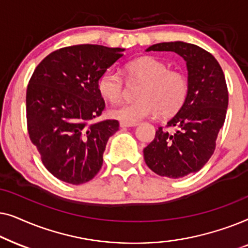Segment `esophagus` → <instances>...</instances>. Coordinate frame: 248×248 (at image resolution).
Here are the masks:
<instances>
[{"label":"esophagus","instance_id":"esophagus-1","mask_svg":"<svg viewBox=\"0 0 248 248\" xmlns=\"http://www.w3.org/2000/svg\"><path fill=\"white\" fill-rule=\"evenodd\" d=\"M138 123H126V122H121L120 123V126L122 128H126V127H133V126H137Z\"/></svg>","mask_w":248,"mask_h":248}]
</instances>
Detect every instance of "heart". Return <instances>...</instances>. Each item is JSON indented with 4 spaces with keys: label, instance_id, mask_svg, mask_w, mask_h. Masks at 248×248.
I'll return each mask as SVG.
<instances>
[{
    "label": "heart",
    "instance_id": "1",
    "mask_svg": "<svg viewBox=\"0 0 248 248\" xmlns=\"http://www.w3.org/2000/svg\"><path fill=\"white\" fill-rule=\"evenodd\" d=\"M125 73L132 81H141L138 101L111 108L115 120L137 123L161 114L170 116L181 109L188 94V80L182 71L169 70L164 61L155 56L138 57L125 65ZM98 90L105 99L118 103L124 97L125 84L122 74L108 69L98 80Z\"/></svg>",
    "mask_w": 248,
    "mask_h": 248
}]
</instances>
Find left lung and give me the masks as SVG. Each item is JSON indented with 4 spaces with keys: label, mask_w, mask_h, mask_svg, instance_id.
<instances>
[{
    "label": "left lung",
    "mask_w": 248,
    "mask_h": 248,
    "mask_svg": "<svg viewBox=\"0 0 248 248\" xmlns=\"http://www.w3.org/2000/svg\"><path fill=\"white\" fill-rule=\"evenodd\" d=\"M174 52L187 66L188 94L167 127H159L143 149L144 161L152 171L169 178H181L204 166L216 149V140L225 123L228 89L225 74L215 56L201 47L184 42L155 44L147 52Z\"/></svg>",
    "instance_id": "obj_1"
}]
</instances>
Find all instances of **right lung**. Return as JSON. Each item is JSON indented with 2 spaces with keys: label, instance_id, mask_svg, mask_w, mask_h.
<instances>
[{
  "label": "right lung",
  "instance_id": "add662e5",
  "mask_svg": "<svg viewBox=\"0 0 248 248\" xmlns=\"http://www.w3.org/2000/svg\"><path fill=\"white\" fill-rule=\"evenodd\" d=\"M124 50L90 44L64 47L47 55L30 78L26 96L29 138L47 170L60 181L83 184L103 166L108 139L120 124L93 122L105 108L98 80Z\"/></svg>",
  "mask_w": 248,
  "mask_h": 248
}]
</instances>
